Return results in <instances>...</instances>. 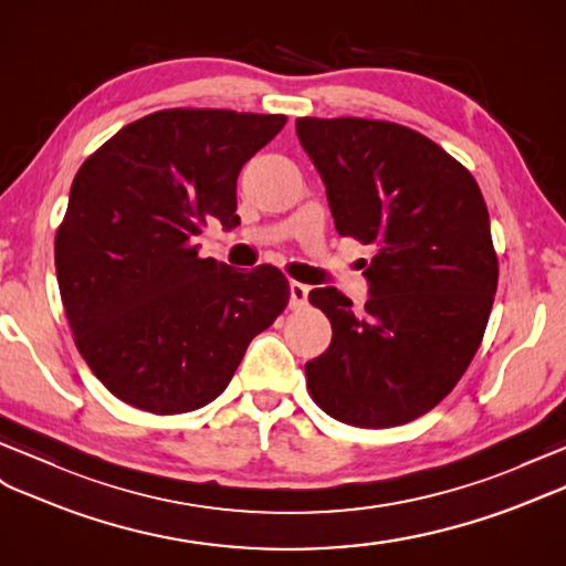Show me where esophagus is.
Returning <instances> with one entry per match:
<instances>
[{
    "instance_id": "obj_1",
    "label": "esophagus",
    "mask_w": 566,
    "mask_h": 566,
    "mask_svg": "<svg viewBox=\"0 0 566 566\" xmlns=\"http://www.w3.org/2000/svg\"><path fill=\"white\" fill-rule=\"evenodd\" d=\"M307 295H310V287L305 283H297V281L291 283V307L293 310L305 307L307 305Z\"/></svg>"
}]
</instances>
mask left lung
I'll return each instance as SVG.
<instances>
[{"label": "left lung", "instance_id": "obj_1", "mask_svg": "<svg viewBox=\"0 0 566 566\" xmlns=\"http://www.w3.org/2000/svg\"><path fill=\"white\" fill-rule=\"evenodd\" d=\"M295 129L338 235L375 250L365 310L336 287L310 293L334 328L305 365L310 396L346 424H406L451 394L485 334L500 275L485 199L457 158L403 124L300 117Z\"/></svg>", "mask_w": 566, "mask_h": 566}]
</instances>
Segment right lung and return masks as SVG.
I'll return each mask as SVG.
<instances>
[{
    "instance_id": "1",
    "label": "right lung",
    "mask_w": 566,
    "mask_h": 566,
    "mask_svg": "<svg viewBox=\"0 0 566 566\" xmlns=\"http://www.w3.org/2000/svg\"><path fill=\"white\" fill-rule=\"evenodd\" d=\"M287 122L235 109H158L81 165L54 238L74 343L119 401L177 416L226 391L287 300L285 275L201 259L209 218L240 223L238 175Z\"/></svg>"
}]
</instances>
